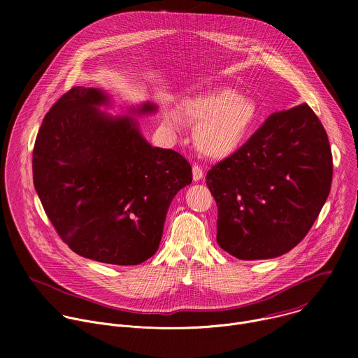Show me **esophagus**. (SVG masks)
<instances>
[{
  "instance_id": "34e87169",
  "label": "esophagus",
  "mask_w": 358,
  "mask_h": 358,
  "mask_svg": "<svg viewBox=\"0 0 358 358\" xmlns=\"http://www.w3.org/2000/svg\"><path fill=\"white\" fill-rule=\"evenodd\" d=\"M202 177H203L202 169H201L199 166L194 164V166H192V178H194V181H199Z\"/></svg>"
}]
</instances>
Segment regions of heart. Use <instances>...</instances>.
I'll return each instance as SVG.
<instances>
[{
	"label": "heart",
	"mask_w": 358,
	"mask_h": 358,
	"mask_svg": "<svg viewBox=\"0 0 358 358\" xmlns=\"http://www.w3.org/2000/svg\"><path fill=\"white\" fill-rule=\"evenodd\" d=\"M178 116L192 126L196 124L194 144L201 155L222 160L246 141L258 123L259 109L253 99L234 89L220 87L184 99ZM169 122L177 124V117L171 115Z\"/></svg>",
	"instance_id": "obj_1"
}]
</instances>
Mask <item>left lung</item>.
I'll list each match as a JSON object with an SVG mask.
<instances>
[{"label": "left lung", "instance_id": "8db88e82", "mask_svg": "<svg viewBox=\"0 0 358 358\" xmlns=\"http://www.w3.org/2000/svg\"><path fill=\"white\" fill-rule=\"evenodd\" d=\"M331 177V148L315 112L303 103L271 115L207 174L218 245L242 261L289 252L319 217Z\"/></svg>", "mask_w": 358, "mask_h": 358}]
</instances>
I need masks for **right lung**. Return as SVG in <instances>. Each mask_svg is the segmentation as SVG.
I'll return each instance as SVG.
<instances>
[{
    "label": "right lung",
    "instance_id": "1",
    "mask_svg": "<svg viewBox=\"0 0 358 358\" xmlns=\"http://www.w3.org/2000/svg\"><path fill=\"white\" fill-rule=\"evenodd\" d=\"M106 92L75 86L43 117L32 171L42 207L62 241L83 258L138 265L159 249L176 194L191 184L189 163L152 147L133 116L157 110L150 101L113 117Z\"/></svg>",
    "mask_w": 358,
    "mask_h": 358
}]
</instances>
